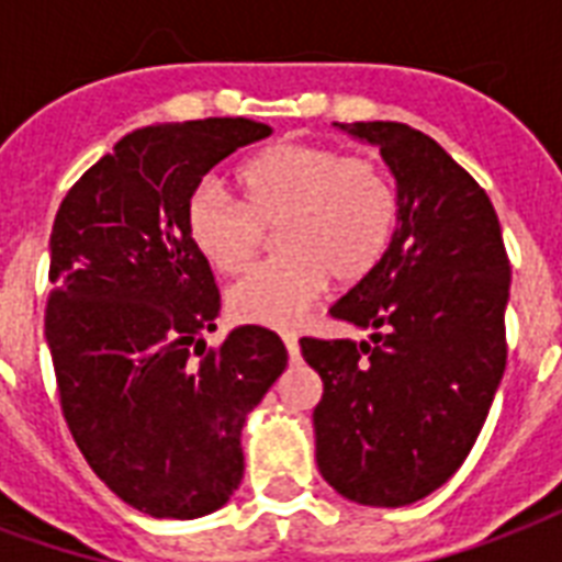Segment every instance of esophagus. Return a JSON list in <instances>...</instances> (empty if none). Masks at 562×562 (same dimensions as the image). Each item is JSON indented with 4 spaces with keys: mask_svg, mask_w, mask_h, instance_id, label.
Listing matches in <instances>:
<instances>
[{
    "mask_svg": "<svg viewBox=\"0 0 562 562\" xmlns=\"http://www.w3.org/2000/svg\"><path fill=\"white\" fill-rule=\"evenodd\" d=\"M281 340H284L290 360H299V337L295 334H281Z\"/></svg>",
    "mask_w": 562,
    "mask_h": 562,
    "instance_id": "1",
    "label": "esophagus"
}]
</instances>
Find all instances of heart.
I'll use <instances>...</instances> for the list:
<instances>
[{"label":"heart","instance_id":"b5f03b06","mask_svg":"<svg viewBox=\"0 0 562 562\" xmlns=\"http://www.w3.org/2000/svg\"><path fill=\"white\" fill-rule=\"evenodd\" d=\"M243 202L204 181L184 207L187 234L222 276H243L278 232V255L228 295L234 319L290 328L311 311L328 278L358 284L390 249L398 190L381 164L322 143L281 140L237 172Z\"/></svg>","mask_w":562,"mask_h":562}]
</instances>
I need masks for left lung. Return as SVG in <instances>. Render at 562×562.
Wrapping results in <instances>:
<instances>
[{
	"label": "left lung",
	"instance_id": "1",
	"mask_svg": "<svg viewBox=\"0 0 562 562\" xmlns=\"http://www.w3.org/2000/svg\"><path fill=\"white\" fill-rule=\"evenodd\" d=\"M398 184V228L378 267L330 304L369 342L304 337L322 378L316 467L342 498L404 507L454 475L507 363L510 260L484 187L404 123H351Z\"/></svg>",
	"mask_w": 562,
	"mask_h": 562
}]
</instances>
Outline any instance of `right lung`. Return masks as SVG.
<instances>
[{"label":"right lung","instance_id":"1","mask_svg":"<svg viewBox=\"0 0 562 562\" xmlns=\"http://www.w3.org/2000/svg\"><path fill=\"white\" fill-rule=\"evenodd\" d=\"M272 128L246 116L146 125L69 187L52 225L46 342L60 413L134 510L195 519L243 481L240 430L286 367L276 330H216L220 290L187 234L204 172Z\"/></svg>","mask_w":562,"mask_h":562}]
</instances>
